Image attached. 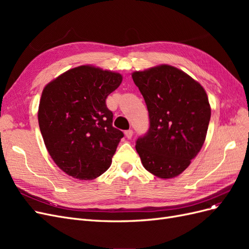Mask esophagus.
<instances>
[{"label": "esophagus", "mask_w": 249, "mask_h": 249, "mask_svg": "<svg viewBox=\"0 0 249 249\" xmlns=\"http://www.w3.org/2000/svg\"><path fill=\"white\" fill-rule=\"evenodd\" d=\"M124 135H125V137L127 139H131L132 136H133V131L132 130H127V131L124 132Z\"/></svg>", "instance_id": "esophagus-1"}]
</instances>
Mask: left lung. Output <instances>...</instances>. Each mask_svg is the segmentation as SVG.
I'll list each match as a JSON object with an SVG mask.
<instances>
[{
	"label": "left lung",
	"mask_w": 249,
	"mask_h": 249,
	"mask_svg": "<svg viewBox=\"0 0 249 249\" xmlns=\"http://www.w3.org/2000/svg\"><path fill=\"white\" fill-rule=\"evenodd\" d=\"M145 101L149 129L136 141L144 168L160 178L180 175L206 139L211 107L205 89L183 71L162 64L135 71Z\"/></svg>",
	"instance_id": "left-lung-1"
}]
</instances>
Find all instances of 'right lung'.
<instances>
[{
    "mask_svg": "<svg viewBox=\"0 0 249 249\" xmlns=\"http://www.w3.org/2000/svg\"><path fill=\"white\" fill-rule=\"evenodd\" d=\"M120 73L82 65L44 87L38 124L57 166L79 179H93L111 165L124 133L112 125L107 96L120 85Z\"/></svg>",
    "mask_w": 249,
    "mask_h": 249,
    "instance_id": "1",
    "label": "right lung"
}]
</instances>
